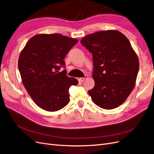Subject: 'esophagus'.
I'll return each instance as SVG.
<instances>
[{
	"label": "esophagus",
	"instance_id": "1",
	"mask_svg": "<svg viewBox=\"0 0 154 154\" xmlns=\"http://www.w3.org/2000/svg\"><path fill=\"white\" fill-rule=\"evenodd\" d=\"M88 77V75H85V76H84V77H83V78H79V81L80 82H83L85 79H86V78H87Z\"/></svg>",
	"mask_w": 154,
	"mask_h": 154
}]
</instances>
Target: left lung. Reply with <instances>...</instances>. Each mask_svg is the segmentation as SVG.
<instances>
[{
    "label": "left lung",
    "instance_id": "left-lung-1",
    "mask_svg": "<svg viewBox=\"0 0 154 154\" xmlns=\"http://www.w3.org/2000/svg\"><path fill=\"white\" fill-rule=\"evenodd\" d=\"M81 44L92 54L95 86L89 90L93 102L114 109L127 99L135 85L139 62L129 40L115 30L85 36Z\"/></svg>",
    "mask_w": 154,
    "mask_h": 154
}]
</instances>
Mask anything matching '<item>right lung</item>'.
I'll return each instance as SVG.
<instances>
[{"mask_svg": "<svg viewBox=\"0 0 154 154\" xmlns=\"http://www.w3.org/2000/svg\"><path fill=\"white\" fill-rule=\"evenodd\" d=\"M77 39L60 34H40L26 44L18 60L22 82L37 106L49 112L62 109L70 101L69 89L78 81L66 75L63 59Z\"/></svg>", "mask_w": 154, "mask_h": 154, "instance_id": "obj_1", "label": "right lung"}]
</instances>
